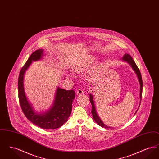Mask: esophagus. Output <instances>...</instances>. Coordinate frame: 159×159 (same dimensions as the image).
Instances as JSON below:
<instances>
[{
    "instance_id": "obj_1",
    "label": "esophagus",
    "mask_w": 159,
    "mask_h": 159,
    "mask_svg": "<svg viewBox=\"0 0 159 159\" xmlns=\"http://www.w3.org/2000/svg\"><path fill=\"white\" fill-rule=\"evenodd\" d=\"M83 93V89H78L77 91H76V93L77 95H82Z\"/></svg>"
}]
</instances>
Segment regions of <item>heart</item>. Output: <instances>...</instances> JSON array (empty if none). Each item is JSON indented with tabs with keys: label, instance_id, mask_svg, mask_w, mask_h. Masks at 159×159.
Returning <instances> with one entry per match:
<instances>
[{
	"label": "heart",
	"instance_id": "1",
	"mask_svg": "<svg viewBox=\"0 0 159 159\" xmlns=\"http://www.w3.org/2000/svg\"><path fill=\"white\" fill-rule=\"evenodd\" d=\"M93 60H94V59L93 58H91V57H89V58L84 60L82 62H80L79 64H77L76 66V67L74 68V71L77 72V73L83 71L84 70H86V68H89L91 66L93 62ZM98 68H95V70H93L90 73V75H89L90 78L93 79V77H95V76H97V75L98 73Z\"/></svg>",
	"mask_w": 159,
	"mask_h": 159
}]
</instances>
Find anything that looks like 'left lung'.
Masks as SVG:
<instances>
[{"instance_id": "left-lung-1", "label": "left lung", "mask_w": 159, "mask_h": 159, "mask_svg": "<svg viewBox=\"0 0 159 159\" xmlns=\"http://www.w3.org/2000/svg\"><path fill=\"white\" fill-rule=\"evenodd\" d=\"M122 60L128 62L129 64L130 65V66L132 67V69L134 70V71L136 73V75L138 77L139 82L140 84V95L139 97L141 100L142 98V94H143V80H142V77H141V72L139 70V68H138L137 66H136L135 62L134 60H133V58H132V57L129 54V53H126L122 58ZM90 102H91V105H92V111L91 113L92 114L93 118L95 120V121L97 123V124L99 125L100 126L104 128H110V127H108L107 126H106V125H104L102 121H101V120L99 119L97 112H96V110H95V104H94V101L93 99V97L92 95L90 94ZM137 112V111H136Z\"/></svg>"}]
</instances>
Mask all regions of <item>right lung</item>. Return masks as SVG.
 Returning a JSON list of instances; mask_svg holds the SVG:
<instances>
[{
    "label": "right lung",
    "mask_w": 159,
    "mask_h": 159,
    "mask_svg": "<svg viewBox=\"0 0 159 159\" xmlns=\"http://www.w3.org/2000/svg\"><path fill=\"white\" fill-rule=\"evenodd\" d=\"M43 51L38 49L34 51L24 65L18 76V98L22 111L25 117L33 124L44 129H53L61 127L68 120L71 110L72 102L75 98V91L64 90L58 88L56 91L53 106L44 113H35L26 98L24 90V75L32 61L42 58Z\"/></svg>",
    "instance_id": "right-lung-1"
}]
</instances>
